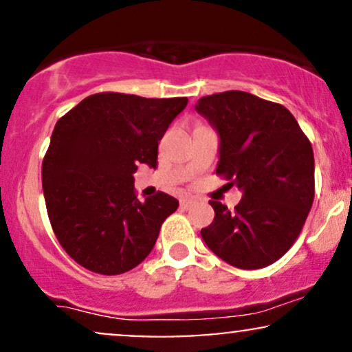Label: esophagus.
Instances as JSON below:
<instances>
[{"instance_id": "1", "label": "esophagus", "mask_w": 352, "mask_h": 352, "mask_svg": "<svg viewBox=\"0 0 352 352\" xmlns=\"http://www.w3.org/2000/svg\"><path fill=\"white\" fill-rule=\"evenodd\" d=\"M193 205H195V200L193 199H184L180 201V207L184 210H188L190 207H193Z\"/></svg>"}]
</instances>
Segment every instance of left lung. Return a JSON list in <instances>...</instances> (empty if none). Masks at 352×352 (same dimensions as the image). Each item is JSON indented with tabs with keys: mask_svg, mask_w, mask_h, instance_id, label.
I'll list each match as a JSON object with an SVG mask.
<instances>
[{
	"mask_svg": "<svg viewBox=\"0 0 352 352\" xmlns=\"http://www.w3.org/2000/svg\"><path fill=\"white\" fill-rule=\"evenodd\" d=\"M195 111L220 137L218 175L241 190L235 210L212 200L201 238L228 265L258 270L292 248L314 200V155L285 106L243 91L199 99Z\"/></svg>",
	"mask_w": 352,
	"mask_h": 352,
	"instance_id": "left-lung-1",
	"label": "left lung"
}]
</instances>
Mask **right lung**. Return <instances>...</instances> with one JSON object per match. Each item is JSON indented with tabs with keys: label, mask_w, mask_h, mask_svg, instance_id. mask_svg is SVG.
I'll return each mask as SVG.
<instances>
[{
	"label": "right lung",
	"mask_w": 352,
	"mask_h": 352,
	"mask_svg": "<svg viewBox=\"0 0 352 352\" xmlns=\"http://www.w3.org/2000/svg\"><path fill=\"white\" fill-rule=\"evenodd\" d=\"M187 98L92 94L56 122L43 160L47 217L60 246L80 266L120 274L142 263L179 200L135 197L137 165L157 167L159 140Z\"/></svg>",
	"instance_id": "add662e5"
}]
</instances>
